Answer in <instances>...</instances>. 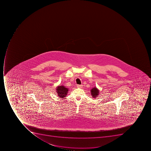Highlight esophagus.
I'll return each instance as SVG.
<instances>
[{"instance_id":"34e87169","label":"esophagus","mask_w":151,"mask_h":151,"mask_svg":"<svg viewBox=\"0 0 151 151\" xmlns=\"http://www.w3.org/2000/svg\"><path fill=\"white\" fill-rule=\"evenodd\" d=\"M82 85H79V84H78L77 85V87L78 88H82Z\"/></svg>"}]
</instances>
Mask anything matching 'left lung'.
<instances>
[{"label":"left lung","mask_w":151,"mask_h":151,"mask_svg":"<svg viewBox=\"0 0 151 151\" xmlns=\"http://www.w3.org/2000/svg\"><path fill=\"white\" fill-rule=\"evenodd\" d=\"M91 95L92 97L94 98H96L99 95V90L96 87H94L91 89Z\"/></svg>","instance_id":"1"}]
</instances>
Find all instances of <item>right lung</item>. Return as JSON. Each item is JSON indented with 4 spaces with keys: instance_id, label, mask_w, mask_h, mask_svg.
Wrapping results in <instances>:
<instances>
[{
    "instance_id": "right-lung-1",
    "label": "right lung",
    "mask_w": 151,
    "mask_h": 151,
    "mask_svg": "<svg viewBox=\"0 0 151 151\" xmlns=\"http://www.w3.org/2000/svg\"><path fill=\"white\" fill-rule=\"evenodd\" d=\"M68 89L64 86H58L56 88V91L58 97L60 98H64L66 97L68 94Z\"/></svg>"
}]
</instances>
